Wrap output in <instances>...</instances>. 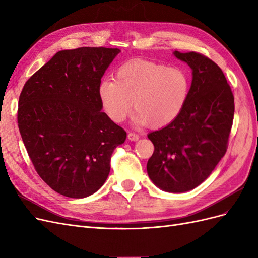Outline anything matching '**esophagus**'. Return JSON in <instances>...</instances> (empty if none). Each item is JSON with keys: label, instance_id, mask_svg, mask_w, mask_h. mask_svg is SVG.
I'll use <instances>...</instances> for the list:
<instances>
[{"label": "esophagus", "instance_id": "obj_1", "mask_svg": "<svg viewBox=\"0 0 258 258\" xmlns=\"http://www.w3.org/2000/svg\"><path fill=\"white\" fill-rule=\"evenodd\" d=\"M128 139L130 140V141H138V140L140 139V136L138 134H135V132H129Z\"/></svg>", "mask_w": 258, "mask_h": 258}]
</instances>
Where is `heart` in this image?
I'll return each instance as SVG.
<instances>
[{"mask_svg":"<svg viewBox=\"0 0 258 258\" xmlns=\"http://www.w3.org/2000/svg\"><path fill=\"white\" fill-rule=\"evenodd\" d=\"M190 86V76L183 68L137 59L117 69L115 80L101 82L98 93L104 112L113 121L127 118L134 100L135 121L161 128L181 114Z\"/></svg>","mask_w":258,"mask_h":258,"instance_id":"b5f03b06","label":"heart"}]
</instances>
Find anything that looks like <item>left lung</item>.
<instances>
[{
	"mask_svg": "<svg viewBox=\"0 0 258 258\" xmlns=\"http://www.w3.org/2000/svg\"><path fill=\"white\" fill-rule=\"evenodd\" d=\"M174 56L192 70L189 97L172 122L147 136L155 150L146 169L162 190L184 192L204 182L227 151L235 99L214 61L195 51Z\"/></svg>",
	"mask_w": 258,
	"mask_h": 258,
	"instance_id": "1",
	"label": "left lung"
}]
</instances>
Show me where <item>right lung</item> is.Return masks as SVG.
<instances>
[{"label":"right lung","mask_w":258,"mask_h":258,"mask_svg":"<svg viewBox=\"0 0 258 258\" xmlns=\"http://www.w3.org/2000/svg\"><path fill=\"white\" fill-rule=\"evenodd\" d=\"M118 48L61 50L23 86L18 128L37 174L69 198H85L104 184L115 148L127 134L111 120L98 88Z\"/></svg>","instance_id":"obj_1"}]
</instances>
